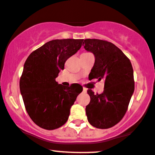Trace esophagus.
<instances>
[{"label":"esophagus","instance_id":"obj_1","mask_svg":"<svg viewBox=\"0 0 155 155\" xmlns=\"http://www.w3.org/2000/svg\"><path fill=\"white\" fill-rule=\"evenodd\" d=\"M83 92H84V93L87 92V89L84 88V87H83Z\"/></svg>","mask_w":155,"mask_h":155}]
</instances>
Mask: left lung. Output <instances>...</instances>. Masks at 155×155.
<instances>
[{"mask_svg":"<svg viewBox=\"0 0 155 155\" xmlns=\"http://www.w3.org/2000/svg\"><path fill=\"white\" fill-rule=\"evenodd\" d=\"M82 45L95 57L88 78L105 80L102 94L87 91L91 97L85 108L87 120L97 128H111L124 117L134 91L132 65L120 49L107 41L84 39Z\"/></svg>","mask_w":155,"mask_h":155,"instance_id":"8db88e82","label":"left lung"}]
</instances>
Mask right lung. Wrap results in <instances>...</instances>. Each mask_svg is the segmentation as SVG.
Masks as SVG:
<instances>
[{
  "mask_svg": "<svg viewBox=\"0 0 155 155\" xmlns=\"http://www.w3.org/2000/svg\"><path fill=\"white\" fill-rule=\"evenodd\" d=\"M84 39H56L45 43L28 56L20 79V91L27 114L47 130L62 126L83 88L73 84L65 87L56 78L68 58L82 47Z\"/></svg>",
  "mask_w": 155,
  "mask_h": 155,
  "instance_id": "1",
  "label": "right lung"
}]
</instances>
